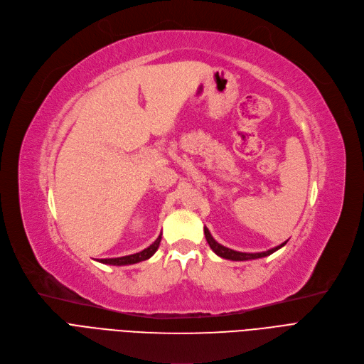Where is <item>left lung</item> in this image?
Segmentation results:
<instances>
[{"label": "left lung", "instance_id": "left-lung-1", "mask_svg": "<svg viewBox=\"0 0 364 364\" xmlns=\"http://www.w3.org/2000/svg\"><path fill=\"white\" fill-rule=\"evenodd\" d=\"M204 235H205V240H207V243H209L210 249H212L218 256H220V257H223V259H230V261H250V259L265 257V256H269L271 253L277 252L279 249H282V247L287 243V241H284L283 245L277 246V247H274V249H269V250H267V252H259V253H245V252H237V250H232V249H228V247H225V246L219 245L218 241L212 237L210 231L207 230L205 227H204Z\"/></svg>", "mask_w": 364, "mask_h": 364}]
</instances>
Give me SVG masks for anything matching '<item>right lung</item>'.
Here are the masks:
<instances>
[{
  "label": "right lung",
  "instance_id": "obj_1",
  "mask_svg": "<svg viewBox=\"0 0 364 364\" xmlns=\"http://www.w3.org/2000/svg\"><path fill=\"white\" fill-rule=\"evenodd\" d=\"M160 241H161V234L159 235V238L154 241V243L144 249L139 253H134V255H129V256H123V257H109V259H100L99 262L102 264H108V265H132V264H137V262H142L149 259L155 252H157L159 246H160Z\"/></svg>",
  "mask_w": 364,
  "mask_h": 364
}]
</instances>
